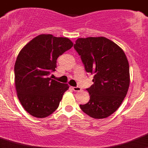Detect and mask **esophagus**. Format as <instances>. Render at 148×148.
I'll return each instance as SVG.
<instances>
[{
  "label": "esophagus",
  "instance_id": "34e87169",
  "mask_svg": "<svg viewBox=\"0 0 148 148\" xmlns=\"http://www.w3.org/2000/svg\"><path fill=\"white\" fill-rule=\"evenodd\" d=\"M72 90L75 92H79L82 90V88L79 87H72Z\"/></svg>",
  "mask_w": 148,
  "mask_h": 148
}]
</instances>
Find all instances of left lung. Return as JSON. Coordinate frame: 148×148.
<instances>
[{
	"label": "left lung",
	"instance_id": "left-lung-1",
	"mask_svg": "<svg viewBox=\"0 0 148 148\" xmlns=\"http://www.w3.org/2000/svg\"><path fill=\"white\" fill-rule=\"evenodd\" d=\"M74 48L86 71L94 74V84L87 89L90 100L80 108L92 118H107L119 108L130 87L127 56L118 45L104 37L78 38Z\"/></svg>",
	"mask_w": 148,
	"mask_h": 148
}]
</instances>
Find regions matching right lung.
<instances>
[{"label":"right lung","mask_w":148,"mask_h":148,"mask_svg":"<svg viewBox=\"0 0 148 148\" xmlns=\"http://www.w3.org/2000/svg\"><path fill=\"white\" fill-rule=\"evenodd\" d=\"M73 46L69 38L40 34L18 53L14 65L17 96L32 116L45 118L58 108L69 86L50 77L56 71L57 58Z\"/></svg>","instance_id":"1"}]
</instances>
